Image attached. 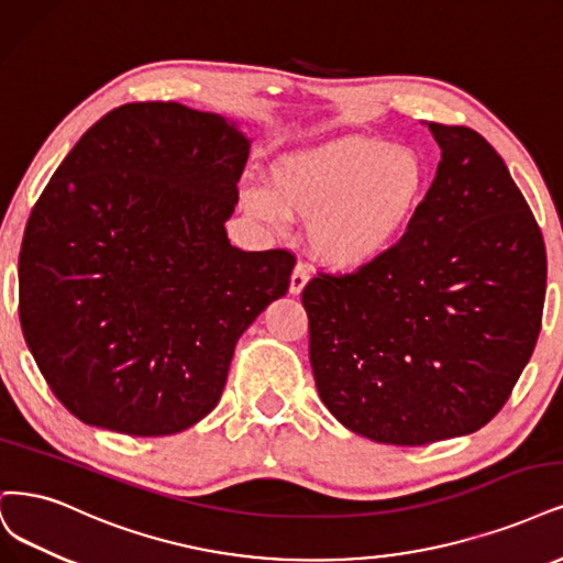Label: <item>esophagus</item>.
Instances as JSON below:
<instances>
[{
    "mask_svg": "<svg viewBox=\"0 0 563 563\" xmlns=\"http://www.w3.org/2000/svg\"><path fill=\"white\" fill-rule=\"evenodd\" d=\"M307 282H309V267L305 265V263H298L296 267H294V275H290V286H288V290L294 296H298L300 290L307 286Z\"/></svg>",
    "mask_w": 563,
    "mask_h": 563,
    "instance_id": "esophagus-1",
    "label": "esophagus"
}]
</instances>
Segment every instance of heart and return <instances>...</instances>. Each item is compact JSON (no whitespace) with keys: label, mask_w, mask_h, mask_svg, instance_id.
<instances>
[{"label":"heart","mask_w":563,"mask_h":563,"mask_svg":"<svg viewBox=\"0 0 563 563\" xmlns=\"http://www.w3.org/2000/svg\"><path fill=\"white\" fill-rule=\"evenodd\" d=\"M423 161L412 148L349 134L279 158L273 190L246 186L249 217L284 228L309 221L314 256L342 273L382 261L410 228L426 196Z\"/></svg>","instance_id":"heart-1"}]
</instances>
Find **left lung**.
I'll return each instance as SVG.
<instances>
[{"label": "left lung", "mask_w": 563, "mask_h": 563, "mask_svg": "<svg viewBox=\"0 0 563 563\" xmlns=\"http://www.w3.org/2000/svg\"><path fill=\"white\" fill-rule=\"evenodd\" d=\"M429 130L442 161L398 244L302 290L323 405L349 431L402 448L500 412L533 354L548 282L542 232L496 148L463 125Z\"/></svg>", "instance_id": "left-lung-1"}]
</instances>
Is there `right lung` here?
<instances>
[{
	"mask_svg": "<svg viewBox=\"0 0 563 563\" xmlns=\"http://www.w3.org/2000/svg\"><path fill=\"white\" fill-rule=\"evenodd\" d=\"M249 146L219 113L132 102L55 169L25 228L18 312L76 419L151 438L217 407L240 335L296 265L228 240Z\"/></svg>",
	"mask_w": 563,
	"mask_h": 563,
	"instance_id": "add662e5",
	"label": "right lung"
}]
</instances>
